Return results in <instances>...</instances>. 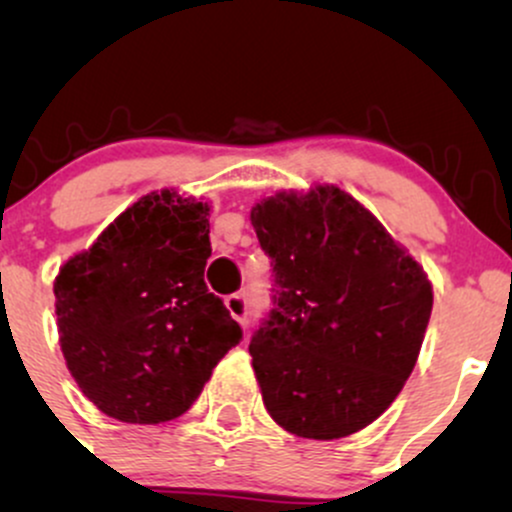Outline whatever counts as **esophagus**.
<instances>
[{"label":"esophagus","instance_id":"34e87169","mask_svg":"<svg viewBox=\"0 0 512 512\" xmlns=\"http://www.w3.org/2000/svg\"><path fill=\"white\" fill-rule=\"evenodd\" d=\"M226 308L233 315V320H238L245 327V322H248V301H245V296H240V293L226 296Z\"/></svg>","mask_w":512,"mask_h":512}]
</instances>
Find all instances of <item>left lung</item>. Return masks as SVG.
Wrapping results in <instances>:
<instances>
[{
  "mask_svg": "<svg viewBox=\"0 0 512 512\" xmlns=\"http://www.w3.org/2000/svg\"><path fill=\"white\" fill-rule=\"evenodd\" d=\"M250 221L276 276V308L250 342L264 407L293 436H351L416 366L433 308L428 274L337 185L274 192Z\"/></svg>",
  "mask_w": 512,
  "mask_h": 512,
  "instance_id": "left-lung-1",
  "label": "left lung"
}]
</instances>
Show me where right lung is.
<instances>
[{
	"label": "right lung",
	"instance_id": "right-lung-1",
	"mask_svg": "<svg viewBox=\"0 0 512 512\" xmlns=\"http://www.w3.org/2000/svg\"><path fill=\"white\" fill-rule=\"evenodd\" d=\"M209 204L149 192L55 276L62 356L81 392L125 424H163L192 407L243 337L204 284Z\"/></svg>",
	"mask_w": 512,
	"mask_h": 512
}]
</instances>
